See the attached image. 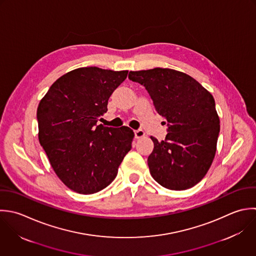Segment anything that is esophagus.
<instances>
[{
	"mask_svg": "<svg viewBox=\"0 0 256 256\" xmlns=\"http://www.w3.org/2000/svg\"><path fill=\"white\" fill-rule=\"evenodd\" d=\"M146 136V134H144V132L142 130H134V138H144Z\"/></svg>",
	"mask_w": 256,
	"mask_h": 256,
	"instance_id": "34e87169",
	"label": "esophagus"
}]
</instances>
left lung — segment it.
<instances>
[{
    "label": "left lung",
    "mask_w": 256,
    "mask_h": 256,
    "mask_svg": "<svg viewBox=\"0 0 256 256\" xmlns=\"http://www.w3.org/2000/svg\"><path fill=\"white\" fill-rule=\"evenodd\" d=\"M142 84L156 110L166 120L168 134L148 158L156 182L172 190L194 186L206 174L216 152L220 118L212 94L190 76L172 68L130 72Z\"/></svg>",
    "instance_id": "obj_1"
}]
</instances>
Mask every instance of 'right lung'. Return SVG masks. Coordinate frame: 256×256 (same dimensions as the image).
Segmentation results:
<instances>
[{"mask_svg":"<svg viewBox=\"0 0 256 256\" xmlns=\"http://www.w3.org/2000/svg\"><path fill=\"white\" fill-rule=\"evenodd\" d=\"M128 70L78 68L58 78L40 100L38 140L58 178L72 190L92 194L116 178L134 134L96 124Z\"/></svg>","mask_w":256,"mask_h":256,"instance_id":"obj_1","label":"right lung"}]
</instances>
